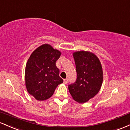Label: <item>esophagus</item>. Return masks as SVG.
Masks as SVG:
<instances>
[{"instance_id":"esophagus-1","label":"esophagus","mask_w":130,"mask_h":130,"mask_svg":"<svg viewBox=\"0 0 130 130\" xmlns=\"http://www.w3.org/2000/svg\"><path fill=\"white\" fill-rule=\"evenodd\" d=\"M68 83V78H65V79H64V84H67Z\"/></svg>"}]
</instances>
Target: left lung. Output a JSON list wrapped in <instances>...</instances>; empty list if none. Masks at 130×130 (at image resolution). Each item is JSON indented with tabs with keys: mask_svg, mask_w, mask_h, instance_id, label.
<instances>
[{
	"mask_svg": "<svg viewBox=\"0 0 130 130\" xmlns=\"http://www.w3.org/2000/svg\"><path fill=\"white\" fill-rule=\"evenodd\" d=\"M77 78L68 85L69 91L74 100L84 103L92 98L100 91L103 83V69L96 55L88 52L73 53Z\"/></svg>",
	"mask_w": 130,
	"mask_h": 130,
	"instance_id": "left-lung-1",
	"label": "left lung"
}]
</instances>
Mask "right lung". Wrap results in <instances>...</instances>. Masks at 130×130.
<instances>
[{"instance_id":"add662e5","label":"right lung","mask_w":130,"mask_h":130,"mask_svg":"<svg viewBox=\"0 0 130 130\" xmlns=\"http://www.w3.org/2000/svg\"><path fill=\"white\" fill-rule=\"evenodd\" d=\"M60 56L59 51L44 44L35 50L29 58L25 69L26 87L37 100L50 98L58 85L63 82L56 66Z\"/></svg>"}]
</instances>
